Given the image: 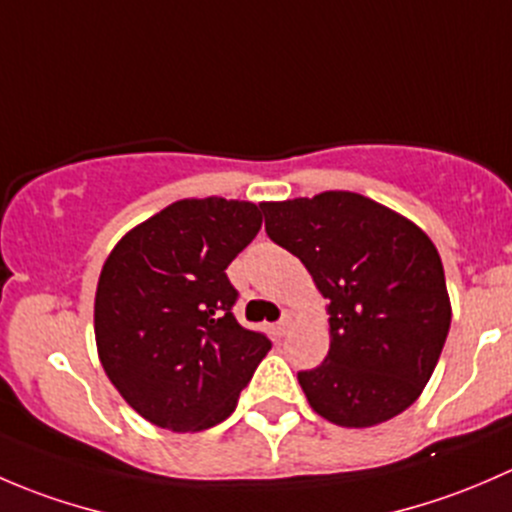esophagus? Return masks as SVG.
Wrapping results in <instances>:
<instances>
[{
    "mask_svg": "<svg viewBox=\"0 0 512 512\" xmlns=\"http://www.w3.org/2000/svg\"><path fill=\"white\" fill-rule=\"evenodd\" d=\"M289 324H292V317H289V314L285 312V314H282V317H280V322L275 324V334H277V337H285L287 329H289Z\"/></svg>",
    "mask_w": 512,
    "mask_h": 512,
    "instance_id": "34e87169",
    "label": "esophagus"
}]
</instances>
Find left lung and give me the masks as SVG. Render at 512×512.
<instances>
[{"instance_id":"1","label":"left lung","mask_w":512,"mask_h":512,"mask_svg":"<svg viewBox=\"0 0 512 512\" xmlns=\"http://www.w3.org/2000/svg\"><path fill=\"white\" fill-rule=\"evenodd\" d=\"M272 242L297 255L329 299V354L297 379L309 406L347 428L409 409L451 327L441 257L426 232L347 190L265 203Z\"/></svg>"}]
</instances>
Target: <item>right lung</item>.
<instances>
[{"label": "right lung", "instance_id": "right-lung-1", "mask_svg": "<svg viewBox=\"0 0 512 512\" xmlns=\"http://www.w3.org/2000/svg\"><path fill=\"white\" fill-rule=\"evenodd\" d=\"M262 205L178 200L121 237L96 289V347L106 376L143 418L203 431L235 411L272 349L232 314L227 265L255 240Z\"/></svg>", "mask_w": 512, "mask_h": 512}]
</instances>
